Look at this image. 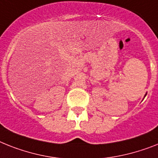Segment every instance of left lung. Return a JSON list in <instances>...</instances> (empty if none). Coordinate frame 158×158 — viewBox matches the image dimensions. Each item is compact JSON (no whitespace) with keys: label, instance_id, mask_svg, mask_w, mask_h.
Returning a JSON list of instances; mask_svg holds the SVG:
<instances>
[{"label":"left lung","instance_id":"obj_1","mask_svg":"<svg viewBox=\"0 0 158 158\" xmlns=\"http://www.w3.org/2000/svg\"><path fill=\"white\" fill-rule=\"evenodd\" d=\"M146 94H147V93H146V94H145V95H144V97H145V96H146Z\"/></svg>","mask_w":158,"mask_h":158}]
</instances>
